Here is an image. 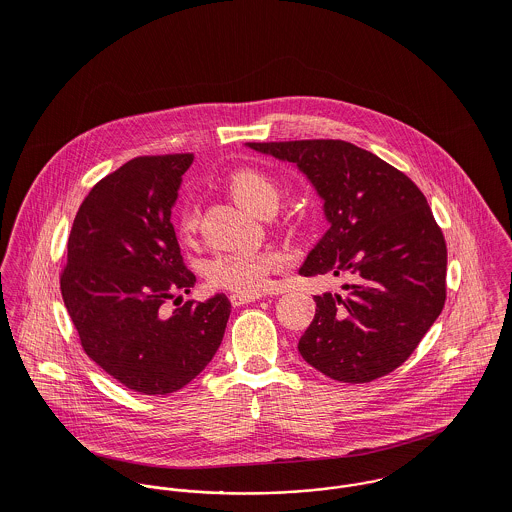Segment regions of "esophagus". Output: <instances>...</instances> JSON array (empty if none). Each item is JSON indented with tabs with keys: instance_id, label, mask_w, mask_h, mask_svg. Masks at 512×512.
I'll use <instances>...</instances> for the list:
<instances>
[{
	"instance_id": "obj_1",
	"label": "esophagus",
	"mask_w": 512,
	"mask_h": 512,
	"mask_svg": "<svg viewBox=\"0 0 512 512\" xmlns=\"http://www.w3.org/2000/svg\"><path fill=\"white\" fill-rule=\"evenodd\" d=\"M260 297H262L260 293H232L228 299H230L232 307H240V305H246V303L258 301Z\"/></svg>"
}]
</instances>
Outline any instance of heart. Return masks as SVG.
Wrapping results in <instances>:
<instances>
[{"label": "heart", "instance_id": "heart-1", "mask_svg": "<svg viewBox=\"0 0 512 512\" xmlns=\"http://www.w3.org/2000/svg\"><path fill=\"white\" fill-rule=\"evenodd\" d=\"M226 189L232 199L246 211L260 215L266 209H276L282 189L278 181L262 169L242 167L226 179ZM177 230L189 236L199 226V211L193 203H185L177 213ZM280 266V256L268 250H238L222 252L207 264V280L213 288L234 293L262 292L270 274Z\"/></svg>", "mask_w": 512, "mask_h": 512}]
</instances>
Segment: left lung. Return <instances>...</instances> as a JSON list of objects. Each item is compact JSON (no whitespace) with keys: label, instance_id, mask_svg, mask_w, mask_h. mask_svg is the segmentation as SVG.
<instances>
[{"label":"left lung","instance_id":"8db88e82","mask_svg":"<svg viewBox=\"0 0 512 512\" xmlns=\"http://www.w3.org/2000/svg\"><path fill=\"white\" fill-rule=\"evenodd\" d=\"M290 161L323 199L329 230L301 276H341L345 293L315 295L301 357L339 382L376 380L402 365L445 303V238L424 193L378 155L343 140L250 142Z\"/></svg>","mask_w":512,"mask_h":512}]
</instances>
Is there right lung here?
I'll return each mask as SVG.
<instances>
[{
  "mask_svg": "<svg viewBox=\"0 0 512 512\" xmlns=\"http://www.w3.org/2000/svg\"><path fill=\"white\" fill-rule=\"evenodd\" d=\"M191 163L193 153L142 155L100 179L74 217L61 274L84 353L147 396L177 392L209 365L230 315L224 293L165 309L197 282L171 224Z\"/></svg>",
  "mask_w": 512,
  "mask_h": 512,
  "instance_id": "1",
  "label": "right lung"
}]
</instances>
